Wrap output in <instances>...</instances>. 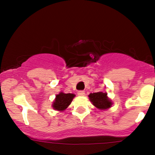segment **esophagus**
Returning <instances> with one entry per match:
<instances>
[{"label": "esophagus", "mask_w": 155, "mask_h": 155, "mask_svg": "<svg viewBox=\"0 0 155 155\" xmlns=\"http://www.w3.org/2000/svg\"><path fill=\"white\" fill-rule=\"evenodd\" d=\"M78 95L79 96H84V91H79L78 92Z\"/></svg>", "instance_id": "34e87169"}]
</instances>
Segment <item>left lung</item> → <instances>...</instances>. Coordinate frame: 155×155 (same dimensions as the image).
I'll return each instance as SVG.
<instances>
[{
	"label": "left lung",
	"instance_id": "obj_1",
	"mask_svg": "<svg viewBox=\"0 0 155 155\" xmlns=\"http://www.w3.org/2000/svg\"><path fill=\"white\" fill-rule=\"evenodd\" d=\"M89 99L94 106L101 111H105L110 108L113 105V102L108 97L106 92H98L90 93L88 95Z\"/></svg>",
	"mask_w": 155,
	"mask_h": 155
}]
</instances>
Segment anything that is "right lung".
Masks as SVG:
<instances>
[{"label":"right lung","mask_w":155,"mask_h":155,"mask_svg":"<svg viewBox=\"0 0 155 155\" xmlns=\"http://www.w3.org/2000/svg\"><path fill=\"white\" fill-rule=\"evenodd\" d=\"M75 96L73 93H64L63 92H60L59 94L56 95L51 105L53 109L60 112L65 111L72 102Z\"/></svg>","instance_id":"add662e5"}]
</instances>
